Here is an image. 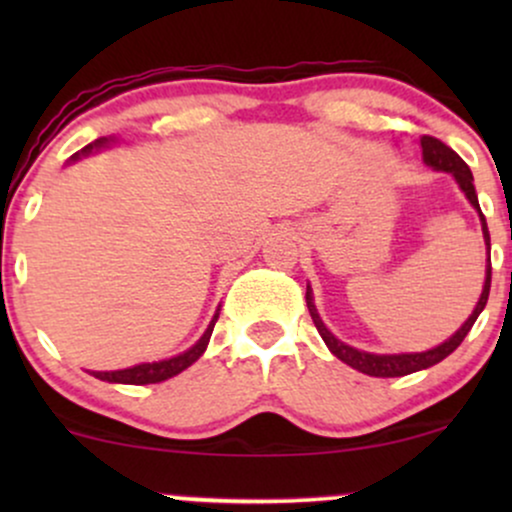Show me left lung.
<instances>
[{"label": "left lung", "mask_w": 512, "mask_h": 512, "mask_svg": "<svg viewBox=\"0 0 512 512\" xmlns=\"http://www.w3.org/2000/svg\"><path fill=\"white\" fill-rule=\"evenodd\" d=\"M421 149H424V161L428 163V166L436 168V170H445V173L455 175L457 185L462 187V192H464V195H467L469 202H472V207L479 211L481 228H484L486 248H489V252H491V236H489V228H486L484 214H481V209H479V199H477V190H474L472 170H469L467 163H464L462 158L457 156L448 144H443L436 137H428V134H426V137H421ZM489 289H491V257H489V264H486L484 291H481V298H479L477 308H474V313L469 315V320L464 322L460 330L452 334L448 342H443L440 346H436V349L421 351V354L378 356V354H368V351H358V349H354V346L339 342V339L334 337L330 330H327L325 322H322L320 315H317V310H315V305H313V293H310V289L305 291V303H308L310 317H313L317 332H320V337L325 339V344L330 346V351L339 358V361H344L346 366L361 370V373L373 375V378H399V375H409V373H416V370H424V368L436 366V363L443 361L445 356H450L452 351H455L457 346L462 344V339L467 337V332L472 330V325H474V322H477L479 313H481V310H484L486 301H489Z\"/></svg>", "instance_id": "left-lung-1"}]
</instances>
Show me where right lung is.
I'll return each instance as SVG.
<instances>
[{
    "label": "right lung",
    "mask_w": 512,
    "mask_h": 512,
    "mask_svg": "<svg viewBox=\"0 0 512 512\" xmlns=\"http://www.w3.org/2000/svg\"><path fill=\"white\" fill-rule=\"evenodd\" d=\"M108 139H96L93 144H88L81 149V154H91V149H96V146H103ZM216 320H219V315H214V320H211V325L207 327V332H204V337L199 339V342L192 346V349H187L185 354L175 356V358H168V361H158V363H142V366H134V368H125V370H93V375H96L98 380H108V383H122V385H149V383H163V380L173 378V375L182 373L185 368H190L192 363L197 361L199 356L204 354V349H207L209 344V337L211 332H214V325Z\"/></svg>",
    "instance_id": "right-lung-1"
}]
</instances>
